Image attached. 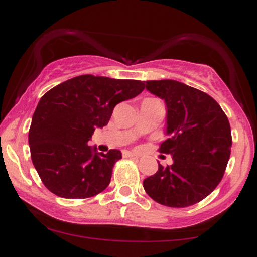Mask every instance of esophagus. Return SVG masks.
Returning <instances> with one entry per match:
<instances>
[{"instance_id": "1", "label": "esophagus", "mask_w": 257, "mask_h": 257, "mask_svg": "<svg viewBox=\"0 0 257 257\" xmlns=\"http://www.w3.org/2000/svg\"><path fill=\"white\" fill-rule=\"evenodd\" d=\"M137 153L131 152V151H123V157L128 158V157H137Z\"/></svg>"}]
</instances>
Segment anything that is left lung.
<instances>
[{
    "label": "left lung",
    "instance_id": "8db88e82",
    "mask_svg": "<svg viewBox=\"0 0 257 257\" xmlns=\"http://www.w3.org/2000/svg\"><path fill=\"white\" fill-rule=\"evenodd\" d=\"M146 89L166 104V135L159 152L172 155V166L158 163L144 180L153 200L172 208L196 204L222 179L231 155V126L215 100L196 88L174 81H147Z\"/></svg>",
    "mask_w": 257,
    "mask_h": 257
}]
</instances>
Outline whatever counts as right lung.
I'll list each match as a JSON object with an SVG mask.
<instances>
[{
	"label": "right lung",
	"mask_w": 257,
	"mask_h": 257,
	"mask_svg": "<svg viewBox=\"0 0 257 257\" xmlns=\"http://www.w3.org/2000/svg\"><path fill=\"white\" fill-rule=\"evenodd\" d=\"M145 84L137 79L82 75L52 88L38 101L29 131L31 159L51 192L69 199L89 198L105 190L119 150L88 146L114 106L135 98Z\"/></svg>",
	"instance_id": "add662e5"
}]
</instances>
